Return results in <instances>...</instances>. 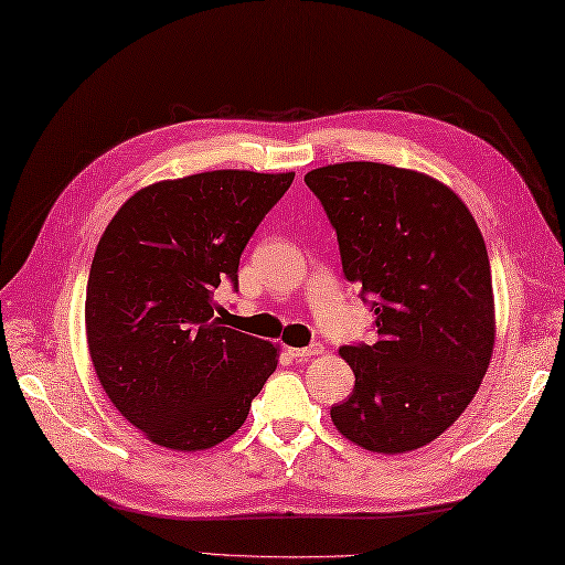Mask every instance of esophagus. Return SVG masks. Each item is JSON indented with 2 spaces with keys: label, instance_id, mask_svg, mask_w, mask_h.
Here are the masks:
<instances>
[{
  "label": "esophagus",
  "instance_id": "esophagus-1",
  "mask_svg": "<svg viewBox=\"0 0 565 565\" xmlns=\"http://www.w3.org/2000/svg\"><path fill=\"white\" fill-rule=\"evenodd\" d=\"M322 350H326V347L322 344H310V347H289V354L294 356V359H310V356H318V354H322Z\"/></svg>",
  "mask_w": 565,
  "mask_h": 565
}]
</instances>
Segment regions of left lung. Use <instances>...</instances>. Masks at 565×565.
Instances as JSON below:
<instances>
[{
    "mask_svg": "<svg viewBox=\"0 0 565 565\" xmlns=\"http://www.w3.org/2000/svg\"><path fill=\"white\" fill-rule=\"evenodd\" d=\"M338 231L344 276L374 296L379 340L347 344L354 391L330 417L344 439L405 454L449 429L495 347L486 239L466 203L417 170L338 162L306 174Z\"/></svg>",
    "mask_w": 565,
    "mask_h": 565,
    "instance_id": "left-lung-1",
    "label": "left lung"
}]
</instances>
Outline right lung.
Here are the masks:
<instances>
[{
    "mask_svg": "<svg viewBox=\"0 0 565 565\" xmlns=\"http://www.w3.org/2000/svg\"><path fill=\"white\" fill-rule=\"evenodd\" d=\"M294 174L162 179L106 225L84 301L89 356L116 411L152 444L203 451L225 441L279 364V344L213 318V291L237 286L247 239Z\"/></svg>",
    "mask_w": 565,
    "mask_h": 565,
    "instance_id": "add662e5",
    "label": "right lung"
}]
</instances>
